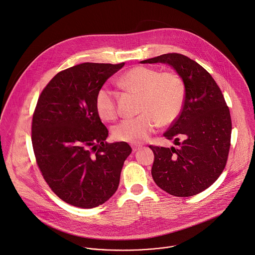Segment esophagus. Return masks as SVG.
Returning a JSON list of instances; mask_svg holds the SVG:
<instances>
[{
    "instance_id": "obj_1",
    "label": "esophagus",
    "mask_w": 255,
    "mask_h": 255,
    "mask_svg": "<svg viewBox=\"0 0 255 255\" xmlns=\"http://www.w3.org/2000/svg\"><path fill=\"white\" fill-rule=\"evenodd\" d=\"M141 147H142V145H140V144H131V148L134 152L139 150Z\"/></svg>"
}]
</instances>
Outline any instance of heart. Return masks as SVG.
<instances>
[{
    "mask_svg": "<svg viewBox=\"0 0 255 255\" xmlns=\"http://www.w3.org/2000/svg\"><path fill=\"white\" fill-rule=\"evenodd\" d=\"M118 84L127 92L137 93L138 116L123 120L115 127L117 140L141 143L160 126L172 124L179 116L185 99L182 78L171 71L160 72L147 66H135L122 75ZM117 93L106 88L98 91L95 109L102 120L114 121L119 114Z\"/></svg>",
    "mask_w": 255,
    "mask_h": 255,
    "instance_id": "b5f03b06",
    "label": "heart"
}]
</instances>
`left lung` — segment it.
I'll return each instance as SVG.
<instances>
[{
  "instance_id": "left-lung-1",
  "label": "left lung",
  "mask_w": 255,
  "mask_h": 255,
  "mask_svg": "<svg viewBox=\"0 0 255 255\" xmlns=\"http://www.w3.org/2000/svg\"><path fill=\"white\" fill-rule=\"evenodd\" d=\"M166 63L185 85L182 110L163 136L178 148L150 145L155 160V183L175 197L197 195L212 185L225 168L231 145L229 107L207 70L180 53H166L140 61ZM180 137L185 140L178 142Z\"/></svg>"
}]
</instances>
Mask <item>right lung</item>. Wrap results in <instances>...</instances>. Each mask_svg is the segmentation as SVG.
Masks as SVG:
<instances>
[{
	"label": "right lung",
	"mask_w": 255,
	"mask_h": 255,
	"mask_svg": "<svg viewBox=\"0 0 255 255\" xmlns=\"http://www.w3.org/2000/svg\"><path fill=\"white\" fill-rule=\"evenodd\" d=\"M125 65L82 63L57 73L39 96L32 120L36 162L52 192L65 203L93 209L117 191L131 153L127 142L107 143L95 109L104 83Z\"/></svg>",
	"instance_id": "obj_1"
}]
</instances>
